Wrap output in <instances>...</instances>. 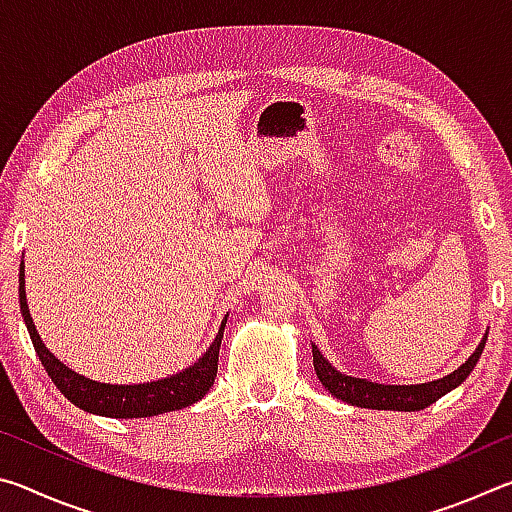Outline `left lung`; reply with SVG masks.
I'll use <instances>...</instances> for the list:
<instances>
[{
    "mask_svg": "<svg viewBox=\"0 0 512 512\" xmlns=\"http://www.w3.org/2000/svg\"><path fill=\"white\" fill-rule=\"evenodd\" d=\"M485 341H488V334L483 336L479 348L467 359L461 368L454 370L452 375L443 379L427 381V384L418 386H384L375 384V381H366L359 377H348L341 375L339 370L332 368V363L325 361L323 354L318 352L316 345H311V352H314V370L329 393L339 400L348 402L352 406H361V409H377V411H422L438 402L440 397L454 391L456 386H461L463 381L470 377L474 370L476 361H479L481 352L485 348Z\"/></svg>",
    "mask_w": 512,
    "mask_h": 512,
    "instance_id": "8db88e82",
    "label": "left lung"
}]
</instances>
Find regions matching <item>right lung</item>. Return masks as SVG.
Listing matches in <instances>:
<instances>
[{
  "mask_svg": "<svg viewBox=\"0 0 512 512\" xmlns=\"http://www.w3.org/2000/svg\"><path fill=\"white\" fill-rule=\"evenodd\" d=\"M20 311L24 316V323H27L33 348H36V354L40 357L42 366H45L47 375L69 402L88 413L106 415V418H151V415L192 406L194 402L203 400L205 393L210 391L214 384L216 368H219V348L223 339L225 320L221 323L214 343L207 348V352L194 363V366H189L187 370L178 372V375L173 377L151 381V384L115 386L99 384V381L76 375L74 370H69L65 363H60L54 354L45 348V343L40 341L27 307V293H24V262L20 264Z\"/></svg>",
  "mask_w": 512,
  "mask_h": 512,
  "instance_id": "obj_1",
  "label": "right lung"
}]
</instances>
